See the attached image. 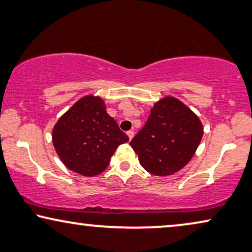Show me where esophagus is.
<instances>
[{
	"mask_svg": "<svg viewBox=\"0 0 252 252\" xmlns=\"http://www.w3.org/2000/svg\"><path fill=\"white\" fill-rule=\"evenodd\" d=\"M127 135H128L129 140H132V138L134 137V130H128V132H127Z\"/></svg>",
	"mask_w": 252,
	"mask_h": 252,
	"instance_id": "34e87169",
	"label": "esophagus"
}]
</instances>
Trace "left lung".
<instances>
[{
	"label": "left lung",
	"mask_w": 252,
	"mask_h": 252,
	"mask_svg": "<svg viewBox=\"0 0 252 252\" xmlns=\"http://www.w3.org/2000/svg\"><path fill=\"white\" fill-rule=\"evenodd\" d=\"M203 126L198 116L176 97L156 102L130 147L141 166L156 176H168L192 159L201 142Z\"/></svg>",
	"instance_id": "left-lung-1"
}]
</instances>
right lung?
Segmentation results:
<instances>
[{"instance_id": "1", "label": "right lung", "mask_w": 252, "mask_h": 252, "mask_svg": "<svg viewBox=\"0 0 252 252\" xmlns=\"http://www.w3.org/2000/svg\"><path fill=\"white\" fill-rule=\"evenodd\" d=\"M128 140L107 114L104 101L94 95L79 99L52 130L54 149L63 165L87 177L101 174L119 145Z\"/></svg>"}]
</instances>
